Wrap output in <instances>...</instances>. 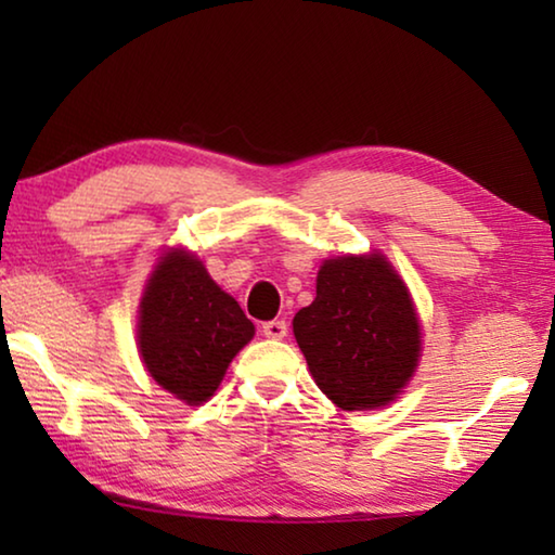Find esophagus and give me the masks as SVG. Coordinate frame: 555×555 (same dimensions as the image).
I'll list each match as a JSON object with an SVG mask.
<instances>
[{
    "label": "esophagus",
    "mask_w": 555,
    "mask_h": 555,
    "mask_svg": "<svg viewBox=\"0 0 555 555\" xmlns=\"http://www.w3.org/2000/svg\"><path fill=\"white\" fill-rule=\"evenodd\" d=\"M261 333L271 337V340H284L288 333V325H286V321H267L264 325H261Z\"/></svg>",
    "instance_id": "obj_1"
}]
</instances>
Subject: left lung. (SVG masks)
Listing matches in <instances>:
<instances>
[{"label": "left lung", "mask_w": 555, "mask_h": 555, "mask_svg": "<svg viewBox=\"0 0 555 555\" xmlns=\"http://www.w3.org/2000/svg\"><path fill=\"white\" fill-rule=\"evenodd\" d=\"M294 335L318 387L345 411L389 403L421 352L409 291L379 255L327 259Z\"/></svg>", "instance_id": "obj_1"}]
</instances>
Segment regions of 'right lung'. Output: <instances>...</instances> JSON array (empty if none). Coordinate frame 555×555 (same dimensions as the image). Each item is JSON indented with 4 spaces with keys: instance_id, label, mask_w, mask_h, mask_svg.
I'll use <instances>...</instances> for the list:
<instances>
[{
    "instance_id": "obj_1",
    "label": "right lung",
    "mask_w": 555,
    "mask_h": 555,
    "mask_svg": "<svg viewBox=\"0 0 555 555\" xmlns=\"http://www.w3.org/2000/svg\"><path fill=\"white\" fill-rule=\"evenodd\" d=\"M251 335L237 300L193 255L176 249L158 261L139 308V352L164 389L188 403L208 401Z\"/></svg>"
}]
</instances>
